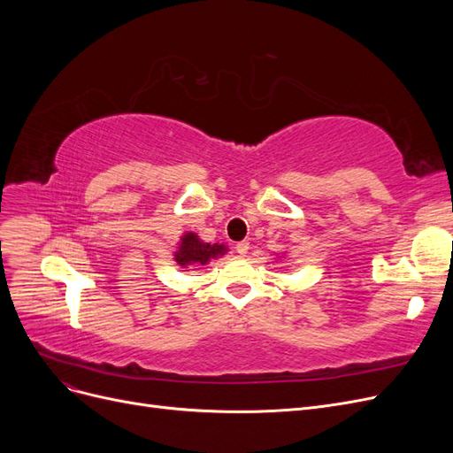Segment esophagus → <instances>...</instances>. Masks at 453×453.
I'll return each instance as SVG.
<instances>
[{"label": "esophagus", "mask_w": 453, "mask_h": 453, "mask_svg": "<svg viewBox=\"0 0 453 453\" xmlns=\"http://www.w3.org/2000/svg\"><path fill=\"white\" fill-rule=\"evenodd\" d=\"M248 251H250V242H238L236 243V253L240 257H245V255H248Z\"/></svg>", "instance_id": "esophagus-1"}]
</instances>
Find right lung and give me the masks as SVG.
<instances>
[{"mask_svg":"<svg viewBox=\"0 0 453 453\" xmlns=\"http://www.w3.org/2000/svg\"><path fill=\"white\" fill-rule=\"evenodd\" d=\"M228 248L225 243H208L203 242L196 232H185L181 240L177 242V250L173 251V260L181 268L203 266L211 258H219L226 255Z\"/></svg>","mask_w":453,"mask_h":453,"instance_id":"1","label":"right lung"}]
</instances>
